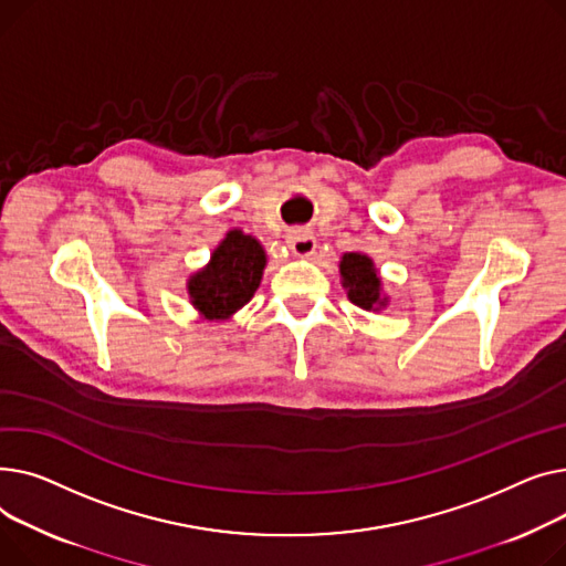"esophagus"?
Listing matches in <instances>:
<instances>
[{
  "label": "esophagus",
  "instance_id": "esophagus-1",
  "mask_svg": "<svg viewBox=\"0 0 566 566\" xmlns=\"http://www.w3.org/2000/svg\"><path fill=\"white\" fill-rule=\"evenodd\" d=\"M287 247L292 249V253H296V255H311L313 251H315V238H313V232L311 230H290L287 232Z\"/></svg>",
  "mask_w": 566,
  "mask_h": 566
}]
</instances>
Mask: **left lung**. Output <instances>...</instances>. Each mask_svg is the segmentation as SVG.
I'll return each mask as SVG.
<instances>
[{"mask_svg":"<svg viewBox=\"0 0 566 566\" xmlns=\"http://www.w3.org/2000/svg\"><path fill=\"white\" fill-rule=\"evenodd\" d=\"M343 285L347 287L349 302L370 311L375 306H384L386 298H381V281L377 276V270L373 268V260L363 253H345L340 262Z\"/></svg>","mask_w":566,"mask_h":566,"instance_id":"1","label":"left lung"}]
</instances>
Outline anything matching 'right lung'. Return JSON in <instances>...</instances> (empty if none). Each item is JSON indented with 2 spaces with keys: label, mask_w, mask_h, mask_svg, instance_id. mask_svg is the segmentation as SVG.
<instances>
[{
  "label": "right lung",
  "mask_w": 566,
  "mask_h": 566,
  "mask_svg": "<svg viewBox=\"0 0 566 566\" xmlns=\"http://www.w3.org/2000/svg\"><path fill=\"white\" fill-rule=\"evenodd\" d=\"M264 251L242 230H230L203 272L189 279L191 304L208 319H221L251 302L264 270Z\"/></svg>",
  "instance_id": "right-lung-1"
}]
</instances>
